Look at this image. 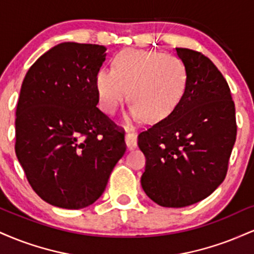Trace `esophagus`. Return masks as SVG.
<instances>
[{
	"instance_id": "esophagus-1",
	"label": "esophagus",
	"mask_w": 254,
	"mask_h": 254,
	"mask_svg": "<svg viewBox=\"0 0 254 254\" xmlns=\"http://www.w3.org/2000/svg\"><path fill=\"white\" fill-rule=\"evenodd\" d=\"M125 143H127V148H133L137 145V135L135 132L127 131L125 135Z\"/></svg>"
}]
</instances>
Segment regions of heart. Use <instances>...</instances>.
Wrapping results in <instances>:
<instances>
[{"label": "heart", "mask_w": 254, "mask_h": 254, "mask_svg": "<svg viewBox=\"0 0 254 254\" xmlns=\"http://www.w3.org/2000/svg\"><path fill=\"white\" fill-rule=\"evenodd\" d=\"M188 81L185 64L179 57L157 51L125 50L115 58V68L101 69L95 89L104 112L113 115L129 90L133 119L161 121L182 100Z\"/></svg>", "instance_id": "heart-1"}]
</instances>
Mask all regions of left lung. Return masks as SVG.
Returning <instances> with one entry per match:
<instances>
[{
  "instance_id": "obj_1",
  "label": "left lung",
  "mask_w": 254,
  "mask_h": 254,
  "mask_svg": "<svg viewBox=\"0 0 254 254\" xmlns=\"http://www.w3.org/2000/svg\"><path fill=\"white\" fill-rule=\"evenodd\" d=\"M186 88L167 117L139 132L142 188L153 202L183 208L204 199L226 178L237 139L235 105L226 78L202 52L177 48Z\"/></svg>"
}]
</instances>
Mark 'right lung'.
<instances>
[{"mask_svg":"<svg viewBox=\"0 0 254 254\" xmlns=\"http://www.w3.org/2000/svg\"><path fill=\"white\" fill-rule=\"evenodd\" d=\"M105 51L97 44H58L22 81L15 154L33 191L58 208L94 203L127 150L124 131L97 107Z\"/></svg>","mask_w":254,"mask_h":254,"instance_id":"obj_1","label":"right lung"}]
</instances>
